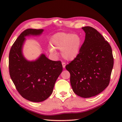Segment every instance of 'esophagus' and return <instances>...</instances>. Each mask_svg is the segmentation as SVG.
<instances>
[{"label":"esophagus","mask_w":122,"mask_h":122,"mask_svg":"<svg viewBox=\"0 0 122 122\" xmlns=\"http://www.w3.org/2000/svg\"><path fill=\"white\" fill-rule=\"evenodd\" d=\"M62 66H63V68H65L66 66V64L65 62H62Z\"/></svg>","instance_id":"1"}]
</instances>
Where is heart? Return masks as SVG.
I'll use <instances>...</instances> for the list:
<instances>
[{
	"instance_id": "obj_1",
	"label": "heart",
	"mask_w": 122,
	"mask_h": 122,
	"mask_svg": "<svg viewBox=\"0 0 122 122\" xmlns=\"http://www.w3.org/2000/svg\"><path fill=\"white\" fill-rule=\"evenodd\" d=\"M52 47L49 48L52 53H56L55 49L61 50L63 58L68 61H72L79 56L82 46V39L77 35L59 32L51 39Z\"/></svg>"
}]
</instances>
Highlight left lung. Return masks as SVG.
<instances>
[{"instance_id": "obj_1", "label": "left lung", "mask_w": 122, "mask_h": 122, "mask_svg": "<svg viewBox=\"0 0 122 122\" xmlns=\"http://www.w3.org/2000/svg\"><path fill=\"white\" fill-rule=\"evenodd\" d=\"M82 29L85 37L80 52L66 68L70 73L73 92L80 97L89 98L107 87L114 59L111 46L101 33L91 27Z\"/></svg>"}]
</instances>
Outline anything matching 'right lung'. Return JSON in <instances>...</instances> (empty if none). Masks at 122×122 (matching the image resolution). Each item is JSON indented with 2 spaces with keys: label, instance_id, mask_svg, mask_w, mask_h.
I'll return each mask as SVG.
<instances>
[{
  "label": "right lung",
  "instance_id": "1",
  "mask_svg": "<svg viewBox=\"0 0 122 122\" xmlns=\"http://www.w3.org/2000/svg\"><path fill=\"white\" fill-rule=\"evenodd\" d=\"M43 29H28L15 41L9 56L10 76L22 97L33 102L46 100L53 92L57 79L63 70L61 61H54L41 54L35 61H29L22 52L25 38L40 36Z\"/></svg>",
  "mask_w": 122,
  "mask_h": 122
}]
</instances>
